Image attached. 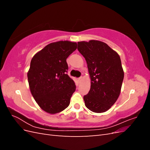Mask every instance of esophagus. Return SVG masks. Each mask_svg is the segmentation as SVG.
Returning <instances> with one entry per match:
<instances>
[{
  "label": "esophagus",
  "instance_id": "esophagus-1",
  "mask_svg": "<svg viewBox=\"0 0 150 150\" xmlns=\"http://www.w3.org/2000/svg\"><path fill=\"white\" fill-rule=\"evenodd\" d=\"M83 79V76H81V77H79V78H78V81H79V82L80 83L81 81H82V79Z\"/></svg>",
  "mask_w": 150,
  "mask_h": 150
}]
</instances>
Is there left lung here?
Masks as SVG:
<instances>
[{
  "instance_id": "left-lung-1",
  "label": "left lung",
  "mask_w": 150,
  "mask_h": 150,
  "mask_svg": "<svg viewBox=\"0 0 150 150\" xmlns=\"http://www.w3.org/2000/svg\"><path fill=\"white\" fill-rule=\"evenodd\" d=\"M85 58L91 78V88L84 96L85 106L94 112L108 111L118 98L124 71L120 56L108 44L99 40L78 42Z\"/></svg>"
}]
</instances>
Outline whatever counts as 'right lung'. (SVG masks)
<instances>
[{"label": "right lung", "mask_w": 150, "mask_h": 150, "mask_svg": "<svg viewBox=\"0 0 150 150\" xmlns=\"http://www.w3.org/2000/svg\"><path fill=\"white\" fill-rule=\"evenodd\" d=\"M76 49V42H52L30 61L28 78L31 94L40 108L50 114L64 110L75 91L74 81L67 74L66 59Z\"/></svg>", "instance_id": "right-lung-1"}]
</instances>
